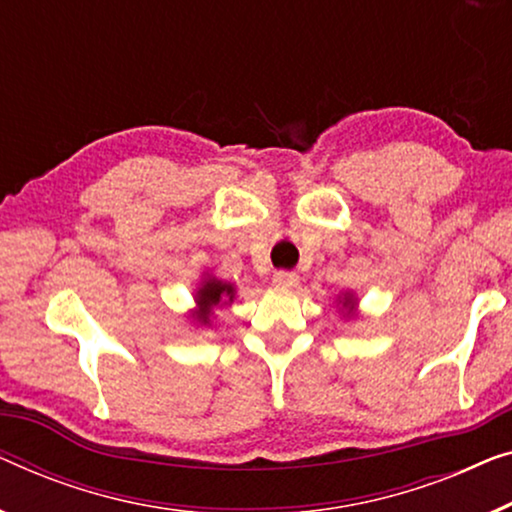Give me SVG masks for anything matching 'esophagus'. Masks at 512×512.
<instances>
[{
  "label": "esophagus",
  "mask_w": 512,
  "mask_h": 512,
  "mask_svg": "<svg viewBox=\"0 0 512 512\" xmlns=\"http://www.w3.org/2000/svg\"><path fill=\"white\" fill-rule=\"evenodd\" d=\"M272 281H274V286H279V288H293L295 284H298V274L288 272V270H279V272H274Z\"/></svg>",
  "instance_id": "esophagus-1"
}]
</instances>
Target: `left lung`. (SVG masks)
Returning a JSON list of instances; mask_svg holds the SVG:
<instances>
[{
  "label": "left lung",
  "mask_w": 512,
  "mask_h": 512,
  "mask_svg": "<svg viewBox=\"0 0 512 512\" xmlns=\"http://www.w3.org/2000/svg\"><path fill=\"white\" fill-rule=\"evenodd\" d=\"M344 307H348V314H353V307H355V298L351 293L344 295Z\"/></svg>",
  "instance_id": "8db88e82"
}]
</instances>
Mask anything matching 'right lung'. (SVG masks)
<instances>
[{"label": "right lung", "instance_id": "right-lung-1", "mask_svg": "<svg viewBox=\"0 0 512 512\" xmlns=\"http://www.w3.org/2000/svg\"><path fill=\"white\" fill-rule=\"evenodd\" d=\"M233 298H235L233 284H226V281H221V279L207 277V279H203V284L198 286V291H196L198 309L191 316H194L198 323L207 325L210 323L212 309L217 305H228V302H233Z\"/></svg>", "mask_w": 512, "mask_h": 512}]
</instances>
